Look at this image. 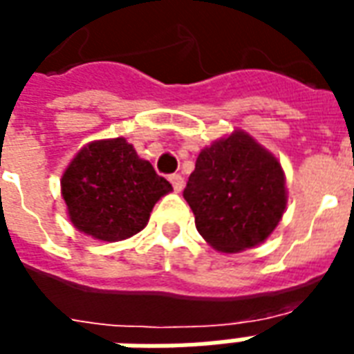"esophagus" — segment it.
Instances as JSON below:
<instances>
[{"instance_id":"esophagus-1","label":"esophagus","mask_w":354,"mask_h":354,"mask_svg":"<svg viewBox=\"0 0 354 354\" xmlns=\"http://www.w3.org/2000/svg\"><path fill=\"white\" fill-rule=\"evenodd\" d=\"M169 180H170V184H172V187H174V191L184 189V178L180 176V174H172Z\"/></svg>"}]
</instances>
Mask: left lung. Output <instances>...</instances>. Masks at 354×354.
Here are the masks:
<instances>
[{
	"instance_id": "left-lung-1",
	"label": "left lung",
	"mask_w": 354,
	"mask_h": 354,
	"mask_svg": "<svg viewBox=\"0 0 354 354\" xmlns=\"http://www.w3.org/2000/svg\"><path fill=\"white\" fill-rule=\"evenodd\" d=\"M201 236L236 253L264 242L283 216L281 165L242 131L198 153L184 189Z\"/></svg>"
}]
</instances>
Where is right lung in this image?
<instances>
[{"label":"right lung","instance_id":"right-lung-1","mask_svg":"<svg viewBox=\"0 0 354 354\" xmlns=\"http://www.w3.org/2000/svg\"><path fill=\"white\" fill-rule=\"evenodd\" d=\"M172 185L125 138L88 144L62 178V195L73 225L86 234L118 242L137 234Z\"/></svg>","mask_w":354,"mask_h":354}]
</instances>
